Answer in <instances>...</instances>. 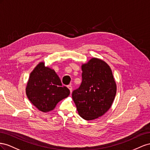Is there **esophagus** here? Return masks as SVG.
<instances>
[{"label":"esophagus","instance_id":"obj_1","mask_svg":"<svg viewBox=\"0 0 150 150\" xmlns=\"http://www.w3.org/2000/svg\"><path fill=\"white\" fill-rule=\"evenodd\" d=\"M67 87L69 88V90H70V92L71 93V92H72V86L71 85H68V86H67Z\"/></svg>","mask_w":150,"mask_h":150}]
</instances>
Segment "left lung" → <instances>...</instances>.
Wrapping results in <instances>:
<instances>
[{
	"mask_svg": "<svg viewBox=\"0 0 150 150\" xmlns=\"http://www.w3.org/2000/svg\"><path fill=\"white\" fill-rule=\"evenodd\" d=\"M82 82L72 92V99L79 114L91 121L104 115L112 104L116 94V83L108 64L92 58L82 64Z\"/></svg>",
	"mask_w": 150,
	"mask_h": 150,
	"instance_id": "8db88e82",
	"label": "left lung"
}]
</instances>
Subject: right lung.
<instances>
[{
    "label": "right lung",
    "instance_id": "obj_1",
    "mask_svg": "<svg viewBox=\"0 0 150 150\" xmlns=\"http://www.w3.org/2000/svg\"><path fill=\"white\" fill-rule=\"evenodd\" d=\"M25 92L28 99L38 110L47 112L69 96L70 90L62 86L54 70L40 62L30 74Z\"/></svg>",
    "mask_w": 150,
    "mask_h": 150
}]
</instances>
